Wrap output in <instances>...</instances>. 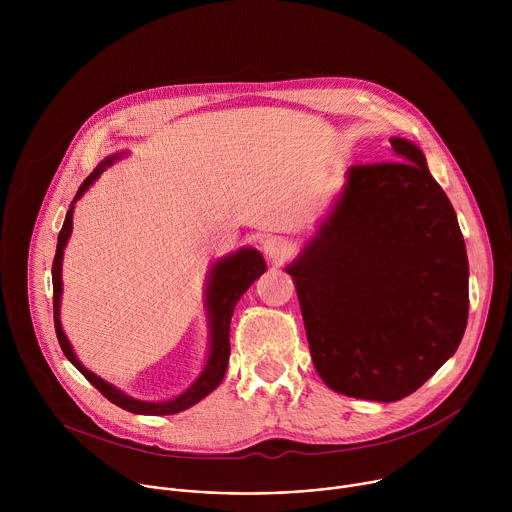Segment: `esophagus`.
<instances>
[{
  "label": "esophagus",
  "instance_id": "1",
  "mask_svg": "<svg viewBox=\"0 0 512 512\" xmlns=\"http://www.w3.org/2000/svg\"><path fill=\"white\" fill-rule=\"evenodd\" d=\"M263 253L267 259H271L273 263H281L287 255H289V243L283 237L271 235L263 241Z\"/></svg>",
  "mask_w": 512,
  "mask_h": 512
}]
</instances>
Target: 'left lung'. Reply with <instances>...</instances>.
Listing matches in <instances>:
<instances>
[{
    "label": "left lung",
    "instance_id": "left-lung-1",
    "mask_svg": "<svg viewBox=\"0 0 512 512\" xmlns=\"http://www.w3.org/2000/svg\"><path fill=\"white\" fill-rule=\"evenodd\" d=\"M389 141L401 162L350 166L318 231L285 267L322 381L379 403L435 375L468 322L456 210L417 145Z\"/></svg>",
    "mask_w": 512,
    "mask_h": 512
}]
</instances>
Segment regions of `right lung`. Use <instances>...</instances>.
<instances>
[{"instance_id": "add662e5", "label": "right lung", "mask_w": 512, "mask_h": 512, "mask_svg": "<svg viewBox=\"0 0 512 512\" xmlns=\"http://www.w3.org/2000/svg\"><path fill=\"white\" fill-rule=\"evenodd\" d=\"M123 156H125V152L107 156L89 174V178L81 184L75 200L70 202V208H68L66 218H64V225L58 233L56 255H54V263H52L54 328H56V336H58V342H60V348H62L64 356L72 364H75V367L83 373V377L95 389H99L103 393V397H107L111 403H115L117 407L129 411V413H137V415H174V413H180V411L196 405L198 401H202L208 393H212L225 379V373H227V367H229V356H231L229 330H231V318H233L235 306H237V302L241 300L245 291L251 287V283L267 271V265H265L263 255L253 247H241L239 251H235L231 255H225L223 259H218V261L212 263V267L208 271V277H206V285H204V310H206V322H208V356H206L202 373L178 397L166 399V401H141V399H135V397L123 393L115 385L107 383L105 379H101L99 375L89 371L85 364L77 358L75 350H72L64 330H62V324H60L62 257H64V247H66V243L70 239V233H72V212H75L77 200L99 180V176L107 168H111Z\"/></svg>"}]
</instances>
